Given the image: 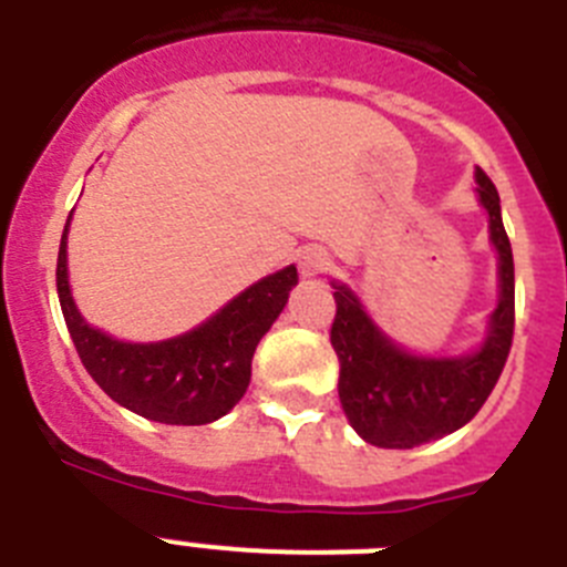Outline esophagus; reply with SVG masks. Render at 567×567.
I'll list each match as a JSON object with an SVG mask.
<instances>
[{
  "mask_svg": "<svg viewBox=\"0 0 567 567\" xmlns=\"http://www.w3.org/2000/svg\"><path fill=\"white\" fill-rule=\"evenodd\" d=\"M298 267H300V272L307 275V278H315V275H320V272H323V269L329 267L327 249H320V247L300 249Z\"/></svg>",
  "mask_w": 567,
  "mask_h": 567,
  "instance_id": "1",
  "label": "esophagus"
}]
</instances>
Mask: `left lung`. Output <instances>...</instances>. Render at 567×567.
I'll use <instances>...</instances> for the list:
<instances>
[{
    "label": "left lung",
    "instance_id": "left-lung-1",
    "mask_svg": "<svg viewBox=\"0 0 567 567\" xmlns=\"http://www.w3.org/2000/svg\"><path fill=\"white\" fill-rule=\"evenodd\" d=\"M477 202L488 215L497 252V307L483 340L463 354L412 352L389 338L343 280H332L338 315L332 346L340 360L338 394L346 420L378 449H414L457 432L497 385L514 338V255L503 227L497 187L474 169Z\"/></svg>",
    "mask_w": 567,
    "mask_h": 567
}]
</instances>
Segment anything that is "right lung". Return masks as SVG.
Segmentation results:
<instances>
[{
	"label": "right lung",
	"mask_w": 567,
	"mask_h": 567,
	"mask_svg": "<svg viewBox=\"0 0 567 567\" xmlns=\"http://www.w3.org/2000/svg\"><path fill=\"white\" fill-rule=\"evenodd\" d=\"M59 244L56 289L64 323L90 378L133 414L167 425L215 423L233 412L252 378V354L298 287L295 264L255 280L189 332L153 343L118 340L90 327L68 275V233Z\"/></svg>",
	"instance_id": "add662e5"
}]
</instances>
